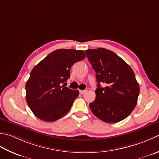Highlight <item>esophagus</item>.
<instances>
[{
    "label": "esophagus",
    "mask_w": 159,
    "mask_h": 159,
    "mask_svg": "<svg viewBox=\"0 0 159 159\" xmlns=\"http://www.w3.org/2000/svg\"><path fill=\"white\" fill-rule=\"evenodd\" d=\"M86 92V90H80V93L81 94H84Z\"/></svg>",
    "instance_id": "esophagus-1"
}]
</instances>
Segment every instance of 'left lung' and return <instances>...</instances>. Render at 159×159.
I'll list each match as a JSON object with an SVG mask.
<instances>
[{
    "instance_id": "8db88e82",
    "label": "left lung",
    "mask_w": 159,
    "mask_h": 159,
    "mask_svg": "<svg viewBox=\"0 0 159 159\" xmlns=\"http://www.w3.org/2000/svg\"><path fill=\"white\" fill-rule=\"evenodd\" d=\"M85 53L98 82L95 99L89 104L92 112L106 123L124 120L134 109L139 95L134 71L111 50L98 48ZM102 83L105 84L103 87Z\"/></svg>"
}]
</instances>
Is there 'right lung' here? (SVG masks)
Segmentation results:
<instances>
[{
    "label": "right lung",
    "mask_w": 159,
    "mask_h": 159,
    "mask_svg": "<svg viewBox=\"0 0 159 159\" xmlns=\"http://www.w3.org/2000/svg\"><path fill=\"white\" fill-rule=\"evenodd\" d=\"M85 57L82 50L61 48L34 67L26 83V100L38 118L55 121L69 112L80 93L62 84L70 77L71 66Z\"/></svg>",
    "instance_id": "1"
}]
</instances>
